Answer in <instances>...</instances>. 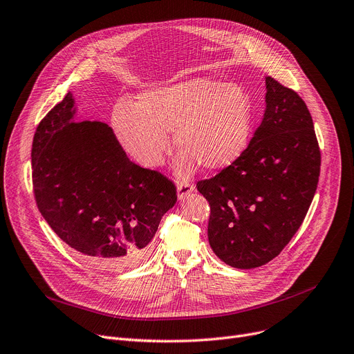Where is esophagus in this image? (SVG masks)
I'll list each match as a JSON object with an SVG mask.
<instances>
[{
  "instance_id": "obj_1",
  "label": "esophagus",
  "mask_w": 354,
  "mask_h": 354,
  "mask_svg": "<svg viewBox=\"0 0 354 354\" xmlns=\"http://www.w3.org/2000/svg\"><path fill=\"white\" fill-rule=\"evenodd\" d=\"M194 190V186L190 181H178L177 184V193H178V198L184 200Z\"/></svg>"
}]
</instances>
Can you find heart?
<instances>
[{
	"label": "heart",
	"mask_w": 354,
	"mask_h": 354,
	"mask_svg": "<svg viewBox=\"0 0 354 354\" xmlns=\"http://www.w3.org/2000/svg\"><path fill=\"white\" fill-rule=\"evenodd\" d=\"M113 129L128 153L147 167H156L170 147L167 132L183 154L180 171L192 160L206 170H221L236 160L248 145L252 102L238 85L196 77L173 86L141 93L133 109L120 108Z\"/></svg>",
	"instance_id": "1"
}]
</instances>
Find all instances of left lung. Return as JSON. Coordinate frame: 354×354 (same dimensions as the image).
<instances>
[{"label":"left lung","mask_w":354,"mask_h":354,"mask_svg":"<svg viewBox=\"0 0 354 354\" xmlns=\"http://www.w3.org/2000/svg\"><path fill=\"white\" fill-rule=\"evenodd\" d=\"M266 108L243 153L197 181L210 206L207 236L225 263L250 269L277 258L310 209L322 153L301 96L268 76Z\"/></svg>","instance_id":"8db88e82"}]
</instances>
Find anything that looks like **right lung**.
Here are the masks:
<instances>
[{
  "label": "right lung",
  "mask_w": 354,
  "mask_h": 354,
  "mask_svg": "<svg viewBox=\"0 0 354 354\" xmlns=\"http://www.w3.org/2000/svg\"><path fill=\"white\" fill-rule=\"evenodd\" d=\"M73 113L69 92L36 128V205L57 236L92 266H131L144 258L161 217L176 205V184L131 161L108 125L73 122Z\"/></svg>",
  "instance_id": "1"
}]
</instances>
